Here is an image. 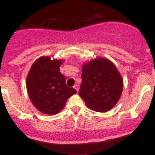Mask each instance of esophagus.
<instances>
[{
	"label": "esophagus",
	"mask_w": 155,
	"mask_h": 155,
	"mask_svg": "<svg viewBox=\"0 0 155 155\" xmlns=\"http://www.w3.org/2000/svg\"><path fill=\"white\" fill-rule=\"evenodd\" d=\"M74 89H75V90H76V91H79V86H78V85L77 84H75V85H74Z\"/></svg>",
	"instance_id": "obj_1"
}]
</instances>
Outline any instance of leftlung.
Listing matches in <instances>:
<instances>
[{
    "label": "left lung",
    "mask_w": 155,
    "mask_h": 155,
    "mask_svg": "<svg viewBox=\"0 0 155 155\" xmlns=\"http://www.w3.org/2000/svg\"><path fill=\"white\" fill-rule=\"evenodd\" d=\"M123 81L116 66L105 58H96L82 66L79 94L88 108L109 111L118 102Z\"/></svg>",
    "instance_id": "obj_1"
}]
</instances>
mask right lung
Instances as JSON below:
<instances>
[{
    "mask_svg": "<svg viewBox=\"0 0 155 155\" xmlns=\"http://www.w3.org/2000/svg\"><path fill=\"white\" fill-rule=\"evenodd\" d=\"M63 60L43 57L35 60L27 78V90L31 102L38 111L54 115L64 108L76 90L68 87L60 71Z\"/></svg>",
    "mask_w": 155,
    "mask_h": 155,
    "instance_id": "add662e5",
    "label": "right lung"
}]
</instances>
